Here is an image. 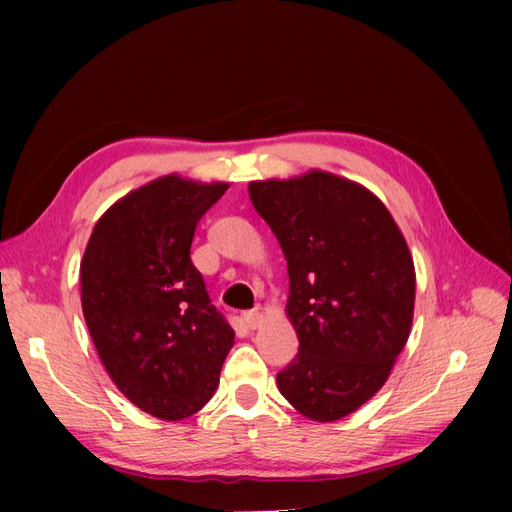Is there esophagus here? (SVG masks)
Wrapping results in <instances>:
<instances>
[{"label": "esophagus", "instance_id": "obj_1", "mask_svg": "<svg viewBox=\"0 0 512 512\" xmlns=\"http://www.w3.org/2000/svg\"><path fill=\"white\" fill-rule=\"evenodd\" d=\"M262 320V314L258 312V309H250V312H243V322L247 329H256L258 324Z\"/></svg>", "mask_w": 512, "mask_h": 512}]
</instances>
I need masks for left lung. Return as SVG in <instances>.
I'll return each instance as SVG.
<instances>
[{
	"label": "left lung",
	"mask_w": 512,
	"mask_h": 512,
	"mask_svg": "<svg viewBox=\"0 0 512 512\" xmlns=\"http://www.w3.org/2000/svg\"><path fill=\"white\" fill-rule=\"evenodd\" d=\"M250 198L286 256L299 337L277 389L312 421H337L380 391L408 342L416 275L406 239L374 194L322 170L252 181Z\"/></svg>",
	"instance_id": "obj_1"
}]
</instances>
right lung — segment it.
<instances>
[{
    "instance_id": "add662e5",
    "label": "right lung",
    "mask_w": 512,
    "mask_h": 512,
    "mask_svg": "<svg viewBox=\"0 0 512 512\" xmlns=\"http://www.w3.org/2000/svg\"><path fill=\"white\" fill-rule=\"evenodd\" d=\"M226 190L177 175L151 181L102 215L81 260L83 316L102 365L136 408L164 421L207 404L235 344L190 258L196 224Z\"/></svg>"
}]
</instances>
